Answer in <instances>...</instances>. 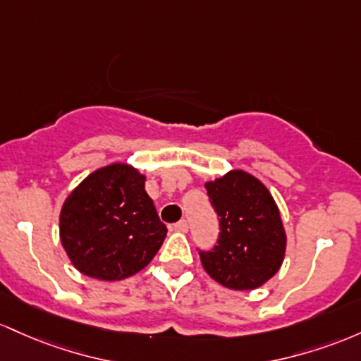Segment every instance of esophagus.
I'll use <instances>...</instances> for the list:
<instances>
[{"mask_svg":"<svg viewBox=\"0 0 361 361\" xmlns=\"http://www.w3.org/2000/svg\"><path fill=\"white\" fill-rule=\"evenodd\" d=\"M173 230H177V232H188V230H189V224H188V220H180V221H177V224L173 225Z\"/></svg>","mask_w":361,"mask_h":361,"instance_id":"obj_1","label":"esophagus"}]
</instances>
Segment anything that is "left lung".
<instances>
[{"instance_id":"left-lung-1","label":"left lung","mask_w":361,"mask_h":361,"mask_svg":"<svg viewBox=\"0 0 361 361\" xmlns=\"http://www.w3.org/2000/svg\"><path fill=\"white\" fill-rule=\"evenodd\" d=\"M209 202L220 221L216 245L200 250L202 268L232 290H254L281 268L286 235L266 185L244 170L206 182Z\"/></svg>"}]
</instances>
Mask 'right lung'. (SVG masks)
I'll list each match as a JSON object with an SVG mask.
<instances>
[{"mask_svg": "<svg viewBox=\"0 0 361 361\" xmlns=\"http://www.w3.org/2000/svg\"><path fill=\"white\" fill-rule=\"evenodd\" d=\"M61 244L80 273L117 281L137 273L167 235L145 176L126 164L95 170L64 201Z\"/></svg>", "mask_w": 361, "mask_h": 361, "instance_id": "add662e5", "label": "right lung"}]
</instances>
